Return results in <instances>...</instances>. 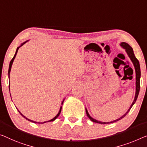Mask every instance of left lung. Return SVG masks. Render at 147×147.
Returning <instances> with one entry per match:
<instances>
[{
    "instance_id": "1",
    "label": "left lung",
    "mask_w": 147,
    "mask_h": 147,
    "mask_svg": "<svg viewBox=\"0 0 147 147\" xmlns=\"http://www.w3.org/2000/svg\"><path fill=\"white\" fill-rule=\"evenodd\" d=\"M121 45L124 48V49H125L131 61H132L133 65H134L135 66V72H136V93H135V99H134V101L132 103V104H131V107L129 108V109H128V111H127V112L125 113V114L121 116V117L119 118V119L115 120V121H110V122H101V121H97V120H96L94 119H93L92 117H90V115H89L87 109H86V115L93 122H95V123H100V124H108V123H114L115 121H119V120L121 119L122 118H123L127 114L129 111H130L131 108H132V106H133V104H135V102H136V100L137 99V97H138V95H139V90H140V77H141V69H140V65H139V61H138L137 59L136 58V57L135 56V54H134V52H133V50L132 49V47H131V46L127 44V43H125V42H123L121 43Z\"/></svg>"
}]
</instances>
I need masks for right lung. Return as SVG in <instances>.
Here are the masks:
<instances>
[{
    "mask_svg": "<svg viewBox=\"0 0 147 147\" xmlns=\"http://www.w3.org/2000/svg\"><path fill=\"white\" fill-rule=\"evenodd\" d=\"M26 42H24V43H23L22 44V45L23 44H24V43H26ZM18 49H19V47H18L17 48V49H16V53H15V55H14V56L13 57V58L12 59V60L10 61V65H9V69H8V77L10 78V70H11V67H12V63H13V61H14V58H15V57H16V53H17V52H18ZM9 90H10V84H9ZM63 102H62V104H63ZM61 108H60V110H59V113H58V114L53 119H51V120H49V121H54L55 119H57V118L58 117V116L59 115V114H60V113H61ZM18 111H19V113H20V115L22 116V117H24L25 118V119H26L27 120H28V121H32V122H34V123H46V122H48V121H45V122H43V123H39V122H36V121H32V120H30V119H28V118H26L24 115H22L21 113V112L19 110H18Z\"/></svg>",
    "mask_w": 147,
    "mask_h": 147,
    "instance_id": "add662e5",
    "label": "right lung"
}]
</instances>
